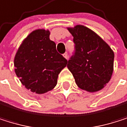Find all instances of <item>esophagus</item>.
<instances>
[{
  "instance_id": "obj_1",
  "label": "esophagus",
  "mask_w": 127,
  "mask_h": 127,
  "mask_svg": "<svg viewBox=\"0 0 127 127\" xmlns=\"http://www.w3.org/2000/svg\"><path fill=\"white\" fill-rule=\"evenodd\" d=\"M63 56H64L66 59H68V53H64L63 54Z\"/></svg>"
}]
</instances>
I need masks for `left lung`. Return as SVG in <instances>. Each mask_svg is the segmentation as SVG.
<instances>
[{
    "label": "left lung",
    "mask_w": 127,
    "mask_h": 127,
    "mask_svg": "<svg viewBox=\"0 0 127 127\" xmlns=\"http://www.w3.org/2000/svg\"><path fill=\"white\" fill-rule=\"evenodd\" d=\"M67 29L74 37L76 50L67 67L76 84L90 93L101 90L113 74L114 51L100 36L84 25Z\"/></svg>",
    "instance_id": "obj_1"
}]
</instances>
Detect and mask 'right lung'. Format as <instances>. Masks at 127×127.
Masks as SVG:
<instances>
[{"label":"right lung","instance_id":"1","mask_svg":"<svg viewBox=\"0 0 127 127\" xmlns=\"http://www.w3.org/2000/svg\"><path fill=\"white\" fill-rule=\"evenodd\" d=\"M50 31L36 29L22 42L15 55V73L27 90L37 94L52 90L68 61L56 51Z\"/></svg>","mask_w":127,"mask_h":127}]
</instances>
